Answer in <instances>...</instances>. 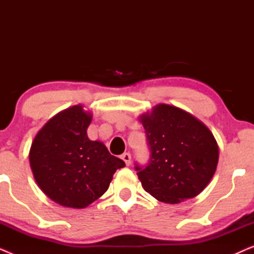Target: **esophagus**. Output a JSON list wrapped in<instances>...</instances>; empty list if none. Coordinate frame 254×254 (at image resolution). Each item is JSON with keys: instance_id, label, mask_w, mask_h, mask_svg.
<instances>
[{"instance_id": "esophagus-1", "label": "esophagus", "mask_w": 254, "mask_h": 254, "mask_svg": "<svg viewBox=\"0 0 254 254\" xmlns=\"http://www.w3.org/2000/svg\"><path fill=\"white\" fill-rule=\"evenodd\" d=\"M121 158L124 159V162L126 163V165H130L131 163V155L129 154V152H125V154L121 155Z\"/></svg>"}]
</instances>
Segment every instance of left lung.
<instances>
[{
    "mask_svg": "<svg viewBox=\"0 0 254 254\" xmlns=\"http://www.w3.org/2000/svg\"><path fill=\"white\" fill-rule=\"evenodd\" d=\"M150 158L135 164L145 192L165 203H179L202 192L213 178L218 147L211 131L176 106L159 104L141 117Z\"/></svg>",
    "mask_w": 254,
    "mask_h": 254,
    "instance_id": "8db88e82",
    "label": "left lung"
}]
</instances>
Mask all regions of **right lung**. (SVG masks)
Segmentation results:
<instances>
[{"label":"right lung","mask_w":254,"mask_h":254,"mask_svg":"<svg viewBox=\"0 0 254 254\" xmlns=\"http://www.w3.org/2000/svg\"><path fill=\"white\" fill-rule=\"evenodd\" d=\"M91 118L81 105L69 107L52 118L31 145L34 179L61 206H89L106 192L114 172L125 166L102 142L89 140Z\"/></svg>","instance_id":"add662e5"}]
</instances>
